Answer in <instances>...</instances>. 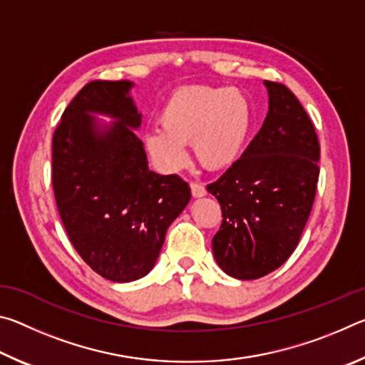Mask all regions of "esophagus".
Segmentation results:
<instances>
[{
    "instance_id": "34e87169",
    "label": "esophagus",
    "mask_w": 365,
    "mask_h": 365,
    "mask_svg": "<svg viewBox=\"0 0 365 365\" xmlns=\"http://www.w3.org/2000/svg\"><path fill=\"white\" fill-rule=\"evenodd\" d=\"M190 188H191V195H193L195 197H202V196H206V195H207L206 188L202 187L201 183H195V182H191V183H190Z\"/></svg>"
}]
</instances>
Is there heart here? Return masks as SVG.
I'll list each match as a JSON object with an SVG mask.
<instances>
[{
    "label": "heart",
    "mask_w": 365,
    "mask_h": 365,
    "mask_svg": "<svg viewBox=\"0 0 365 365\" xmlns=\"http://www.w3.org/2000/svg\"><path fill=\"white\" fill-rule=\"evenodd\" d=\"M163 130L146 135V148L160 169L174 172L187 163L191 145L202 168L227 170L245 150L252 127V106L243 91L225 86H183L159 114Z\"/></svg>",
    "instance_id": "heart-1"
}]
</instances>
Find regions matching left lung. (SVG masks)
Instances as JSON below:
<instances>
[{
  "instance_id": "obj_1",
  "label": "left lung",
  "mask_w": 365,
  "mask_h": 365,
  "mask_svg": "<svg viewBox=\"0 0 365 365\" xmlns=\"http://www.w3.org/2000/svg\"><path fill=\"white\" fill-rule=\"evenodd\" d=\"M269 110L237 163L207 191L222 207L212 238L219 267L240 280L270 274L292 256L311 214L320 146L311 119L285 85L264 80Z\"/></svg>"
}]
</instances>
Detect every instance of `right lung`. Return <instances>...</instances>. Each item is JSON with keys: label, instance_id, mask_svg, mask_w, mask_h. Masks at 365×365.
<instances>
[{"label": "right lung", "instance_id": "obj_1", "mask_svg": "<svg viewBox=\"0 0 365 365\" xmlns=\"http://www.w3.org/2000/svg\"><path fill=\"white\" fill-rule=\"evenodd\" d=\"M128 80L86 83L53 135V190L71 243L104 279L138 280L156 264L165 232L191 191L178 175L148 168L135 130L141 114ZM115 122L103 124L94 115Z\"/></svg>", "mask_w": 365, "mask_h": 365}]
</instances>
